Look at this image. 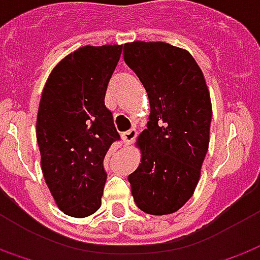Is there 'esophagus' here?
Here are the masks:
<instances>
[{"label": "esophagus", "instance_id": "obj_1", "mask_svg": "<svg viewBox=\"0 0 260 260\" xmlns=\"http://www.w3.org/2000/svg\"><path fill=\"white\" fill-rule=\"evenodd\" d=\"M122 141H124L126 145H131V143L134 142V139L136 138V129H129V131H125V132H122Z\"/></svg>", "mask_w": 260, "mask_h": 260}]
</instances>
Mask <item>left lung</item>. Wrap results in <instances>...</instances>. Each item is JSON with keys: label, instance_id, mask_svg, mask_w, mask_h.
Returning <instances> with one entry per match:
<instances>
[{"label": "left lung", "instance_id": "8db88e82", "mask_svg": "<svg viewBox=\"0 0 260 260\" xmlns=\"http://www.w3.org/2000/svg\"><path fill=\"white\" fill-rule=\"evenodd\" d=\"M124 60L148 92V129L138 138L141 163L128 176L146 214L176 212L193 196L208 150L212 108L206 79L187 50L165 42L124 45Z\"/></svg>", "mask_w": 260, "mask_h": 260}]
</instances>
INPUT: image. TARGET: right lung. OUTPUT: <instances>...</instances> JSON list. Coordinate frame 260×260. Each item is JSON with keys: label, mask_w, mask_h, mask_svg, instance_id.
<instances>
[{"label": "right lung", "mask_w": 260, "mask_h": 260, "mask_svg": "<svg viewBox=\"0 0 260 260\" xmlns=\"http://www.w3.org/2000/svg\"><path fill=\"white\" fill-rule=\"evenodd\" d=\"M121 52V45L77 49L59 61L42 91L36 119L42 172L70 217L84 218L101 207L104 157L119 141L105 91Z\"/></svg>", "instance_id": "1"}]
</instances>
